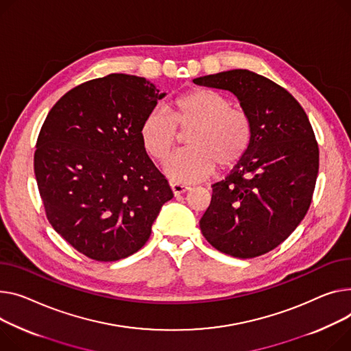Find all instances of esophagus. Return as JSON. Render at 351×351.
Returning a JSON list of instances; mask_svg holds the SVG:
<instances>
[{
    "mask_svg": "<svg viewBox=\"0 0 351 351\" xmlns=\"http://www.w3.org/2000/svg\"><path fill=\"white\" fill-rule=\"evenodd\" d=\"M171 188H172L175 196H179V195H182V193H184V192L191 191V186H189V184L180 183V182H172V183H171Z\"/></svg>",
    "mask_w": 351,
    "mask_h": 351,
    "instance_id": "1",
    "label": "esophagus"
}]
</instances>
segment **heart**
<instances>
[{
	"label": "heart",
	"instance_id": "1",
	"mask_svg": "<svg viewBox=\"0 0 351 351\" xmlns=\"http://www.w3.org/2000/svg\"><path fill=\"white\" fill-rule=\"evenodd\" d=\"M188 134L189 148L178 154L168 165V173L180 182H196L220 171L234 168L251 147L254 130L250 117L231 107L220 93L197 87L172 101L171 114L151 110L141 124L139 135L145 151L165 163L176 148L180 134Z\"/></svg>",
	"mask_w": 351,
	"mask_h": 351
}]
</instances>
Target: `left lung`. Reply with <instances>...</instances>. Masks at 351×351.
<instances>
[{"instance_id":"obj_1","label":"left lung","mask_w":351,"mask_h":351,"mask_svg":"<svg viewBox=\"0 0 351 351\" xmlns=\"http://www.w3.org/2000/svg\"><path fill=\"white\" fill-rule=\"evenodd\" d=\"M193 82L237 96L254 130L244 158L224 180L212 184L202 234L231 256H260L284 243L308 213L319 172L313 128L289 91L250 70Z\"/></svg>"}]
</instances>
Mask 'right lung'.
Here are the masks:
<instances>
[{"instance_id":"obj_1","label":"right lung","mask_w":351,"mask_h":351,"mask_svg":"<svg viewBox=\"0 0 351 351\" xmlns=\"http://www.w3.org/2000/svg\"><path fill=\"white\" fill-rule=\"evenodd\" d=\"M163 96L144 77L112 73L69 90L40 128L34 169L46 217L91 260L143 248L173 197L139 135Z\"/></svg>"}]
</instances>
